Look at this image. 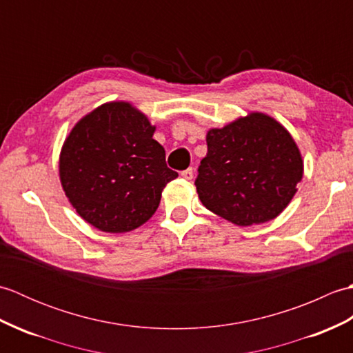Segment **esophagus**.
<instances>
[{
	"instance_id": "34e87169",
	"label": "esophagus",
	"mask_w": 353,
	"mask_h": 353,
	"mask_svg": "<svg viewBox=\"0 0 353 353\" xmlns=\"http://www.w3.org/2000/svg\"><path fill=\"white\" fill-rule=\"evenodd\" d=\"M181 176L185 179V181H192V177H194V170H192V168L185 170V171H182V172H181Z\"/></svg>"
}]
</instances>
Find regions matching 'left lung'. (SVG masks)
<instances>
[{
    "label": "left lung",
    "mask_w": 353,
    "mask_h": 353,
    "mask_svg": "<svg viewBox=\"0 0 353 353\" xmlns=\"http://www.w3.org/2000/svg\"><path fill=\"white\" fill-rule=\"evenodd\" d=\"M208 153L196 188L209 211L235 226L267 223L282 214L303 177L296 141L273 117L250 112L206 133Z\"/></svg>",
    "instance_id": "8db88e82"
}]
</instances>
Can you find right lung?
Masks as SVG:
<instances>
[{"mask_svg": "<svg viewBox=\"0 0 353 353\" xmlns=\"http://www.w3.org/2000/svg\"><path fill=\"white\" fill-rule=\"evenodd\" d=\"M156 125L129 101H108L81 117L59 156V177L71 206L108 234L147 223L177 172L153 139Z\"/></svg>", "mask_w": 353, "mask_h": 353, "instance_id": "add662e5", "label": "right lung"}]
</instances>
